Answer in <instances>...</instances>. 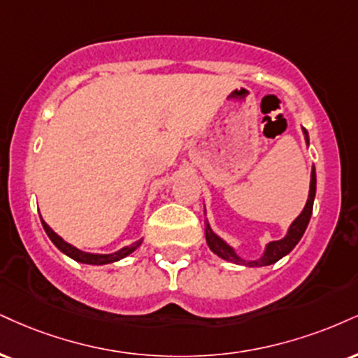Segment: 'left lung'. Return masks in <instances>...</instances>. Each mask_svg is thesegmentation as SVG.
<instances>
[{"mask_svg": "<svg viewBox=\"0 0 358 358\" xmlns=\"http://www.w3.org/2000/svg\"><path fill=\"white\" fill-rule=\"evenodd\" d=\"M305 140H307L308 145V131L303 130ZM315 190H317V175H315V168L312 170V180H310V193H308V200L307 205H305L303 212L296 217V220L292 223L290 228H288V234L285 238L277 240V242H270L266 245L264 257L258 258V260H252V262H245L235 253V250L227 245L220 236H217L212 231L208 223H206L205 228V235H206V243H208L210 250L213 253H217L218 257L223 258V260L231 262V264H240V265H247V266H265V265H272L275 262H278L280 258L285 257L287 253H290L292 250L295 248V245L300 242L305 230H307V225L310 222V217H312V210H313V198H315Z\"/></svg>", "mask_w": 358, "mask_h": 358, "instance_id": "8db88e82", "label": "left lung"}]
</instances>
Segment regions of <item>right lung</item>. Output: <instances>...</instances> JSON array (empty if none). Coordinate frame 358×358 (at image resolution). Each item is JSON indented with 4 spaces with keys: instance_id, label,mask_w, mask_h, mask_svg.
Returning <instances> with one entry per match:
<instances>
[{
    "instance_id": "add662e5",
    "label": "right lung",
    "mask_w": 358,
    "mask_h": 358,
    "mask_svg": "<svg viewBox=\"0 0 358 358\" xmlns=\"http://www.w3.org/2000/svg\"><path fill=\"white\" fill-rule=\"evenodd\" d=\"M41 223H43V228H45L46 235L50 236L51 242H53L59 250H62L64 255H68L70 258H73V260L80 262V264H86V265H106V264H113V262L122 260V258H124L127 255H130L131 252H135V250L141 245V242H143V240H138V242L131 243L130 247H124V248H122V250H118V252L110 253V255H96V253H85V252H81V250L73 247V245L64 242L62 236L56 235L55 231L51 230V228H50L48 225H46L45 220H41Z\"/></svg>"
}]
</instances>
